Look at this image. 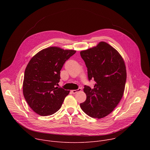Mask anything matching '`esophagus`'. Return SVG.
I'll use <instances>...</instances> for the list:
<instances>
[{
  "label": "esophagus",
  "mask_w": 150,
  "mask_h": 150,
  "mask_svg": "<svg viewBox=\"0 0 150 150\" xmlns=\"http://www.w3.org/2000/svg\"><path fill=\"white\" fill-rule=\"evenodd\" d=\"M81 91V88H78L77 90H71V92H72V93H73V94H75V93H78V92H79V91Z\"/></svg>",
  "instance_id": "1"
}]
</instances>
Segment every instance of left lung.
Segmentation results:
<instances>
[{
  "label": "left lung",
  "instance_id": "left-lung-1",
  "mask_svg": "<svg viewBox=\"0 0 150 150\" xmlns=\"http://www.w3.org/2000/svg\"><path fill=\"white\" fill-rule=\"evenodd\" d=\"M80 54L87 68L88 80L96 82L93 88L84 86L87 98L80 107L90 117L103 118L113 112L123 95L126 80L124 60L116 49L103 41Z\"/></svg>",
  "mask_w": 150,
  "mask_h": 150
}]
</instances>
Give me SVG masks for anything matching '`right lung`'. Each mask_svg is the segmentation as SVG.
<instances>
[{
	"instance_id": "add662e5",
	"label": "right lung",
	"mask_w": 150,
	"mask_h": 150,
	"mask_svg": "<svg viewBox=\"0 0 150 150\" xmlns=\"http://www.w3.org/2000/svg\"><path fill=\"white\" fill-rule=\"evenodd\" d=\"M76 53L56 47L43 49L33 56L25 71L23 94L28 104L37 114H54L70 91L57 87L64 63Z\"/></svg>"
}]
</instances>
